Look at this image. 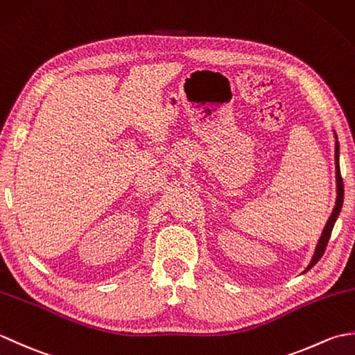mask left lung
I'll return each mask as SVG.
<instances>
[{"label":"left lung","instance_id":"8db88e82","mask_svg":"<svg viewBox=\"0 0 355 355\" xmlns=\"http://www.w3.org/2000/svg\"><path fill=\"white\" fill-rule=\"evenodd\" d=\"M334 137H336V153H334V158H336V182H337V198H336V206L333 209V214H331V216L328 218L327 221V225L325 229H323L322 232V236L319 238V243H318V247H315V252L313 254V259L310 262V266H308L305 268L304 273H306L308 270H311L315 263L319 262V259L323 256V253H325V248L328 245V241L331 238V232H333V227L334 224L337 221L338 215H340V210H342V206H343V180H342V175H340V164H338V155H340V146H338V141H337V134L334 132Z\"/></svg>","mask_w":355,"mask_h":355}]
</instances>
